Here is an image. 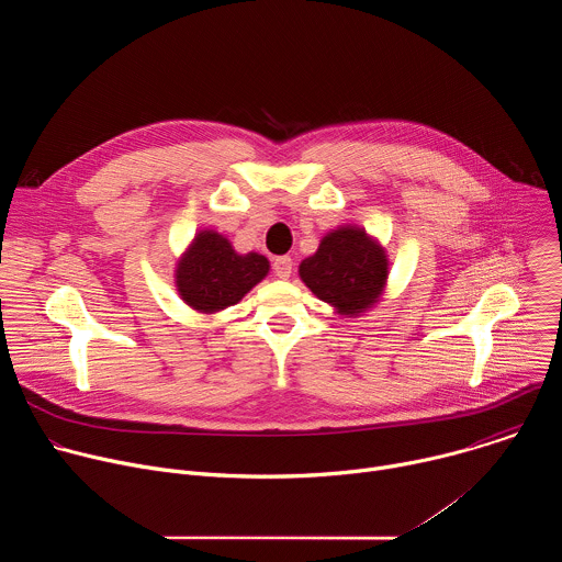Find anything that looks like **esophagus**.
Listing matches in <instances>:
<instances>
[{"label": "esophagus", "mask_w": 562, "mask_h": 562, "mask_svg": "<svg viewBox=\"0 0 562 562\" xmlns=\"http://www.w3.org/2000/svg\"><path fill=\"white\" fill-rule=\"evenodd\" d=\"M273 273L280 278V280H286L291 278L293 273V260L289 256H280L273 260Z\"/></svg>", "instance_id": "34e87169"}]
</instances>
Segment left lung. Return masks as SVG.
<instances>
[{"label":"left lung","mask_w":562,"mask_h":562,"mask_svg":"<svg viewBox=\"0 0 562 562\" xmlns=\"http://www.w3.org/2000/svg\"><path fill=\"white\" fill-rule=\"evenodd\" d=\"M302 282L345 315L367 311L386 282V256L356 226L329 233L317 251L300 265Z\"/></svg>","instance_id":"left-lung-1"}]
</instances>
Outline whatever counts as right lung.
Wrapping results in <instances>:
<instances>
[{"instance_id":"1","label":"right lung","mask_w":562,"mask_h":562,"mask_svg":"<svg viewBox=\"0 0 562 562\" xmlns=\"http://www.w3.org/2000/svg\"><path fill=\"white\" fill-rule=\"evenodd\" d=\"M267 273L265 256H237L226 237L202 231L180 260L176 282L189 306L213 313L243 300Z\"/></svg>"}]
</instances>
